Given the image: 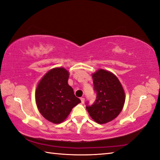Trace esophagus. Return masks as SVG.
I'll return each mask as SVG.
<instances>
[{"label": "esophagus", "mask_w": 160, "mask_h": 160, "mask_svg": "<svg viewBox=\"0 0 160 160\" xmlns=\"http://www.w3.org/2000/svg\"><path fill=\"white\" fill-rule=\"evenodd\" d=\"M81 101H82V104H83V103H84V102H85V99H84V98L82 97V98H81Z\"/></svg>", "instance_id": "esophagus-1"}]
</instances>
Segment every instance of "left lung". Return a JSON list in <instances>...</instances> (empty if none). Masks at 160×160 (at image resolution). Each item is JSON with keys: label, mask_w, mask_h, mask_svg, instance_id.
Instances as JSON below:
<instances>
[{"label": "left lung", "mask_w": 160, "mask_h": 160, "mask_svg": "<svg viewBox=\"0 0 160 160\" xmlns=\"http://www.w3.org/2000/svg\"><path fill=\"white\" fill-rule=\"evenodd\" d=\"M97 99L87 109L98 124H106L120 114L125 102V93L122 83L114 73L99 69L92 73Z\"/></svg>", "instance_id": "left-lung-1"}]
</instances>
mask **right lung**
Instances as JSON below:
<instances>
[{
	"instance_id": "obj_1",
	"label": "right lung",
	"mask_w": 160,
	"mask_h": 160,
	"mask_svg": "<svg viewBox=\"0 0 160 160\" xmlns=\"http://www.w3.org/2000/svg\"><path fill=\"white\" fill-rule=\"evenodd\" d=\"M69 73L63 67L49 70L38 82L35 97L41 115L53 124H60L81 100L68 83Z\"/></svg>"
}]
</instances>
